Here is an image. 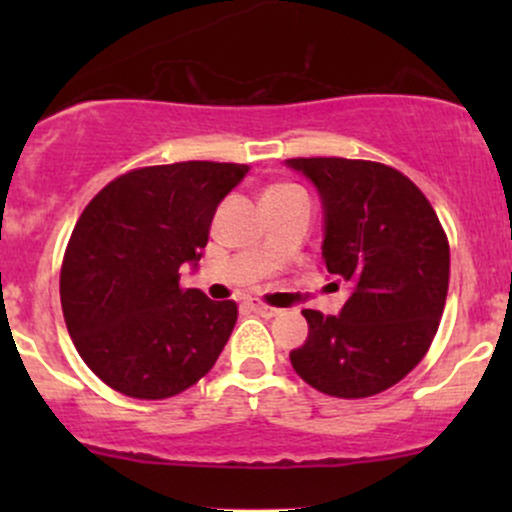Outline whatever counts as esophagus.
<instances>
[{
    "label": "esophagus",
    "mask_w": 512,
    "mask_h": 512,
    "mask_svg": "<svg viewBox=\"0 0 512 512\" xmlns=\"http://www.w3.org/2000/svg\"><path fill=\"white\" fill-rule=\"evenodd\" d=\"M245 305H248L252 313H257V315H262V317H274V315H279V308H272V305H267V303L248 301Z\"/></svg>",
    "instance_id": "34e87169"
}]
</instances>
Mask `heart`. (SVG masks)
<instances>
[{
    "instance_id": "b5f03b06",
    "label": "heart",
    "mask_w": 512,
    "mask_h": 512,
    "mask_svg": "<svg viewBox=\"0 0 512 512\" xmlns=\"http://www.w3.org/2000/svg\"><path fill=\"white\" fill-rule=\"evenodd\" d=\"M289 190H298L296 185H272L267 190V195H276V192H289Z\"/></svg>"
}]
</instances>
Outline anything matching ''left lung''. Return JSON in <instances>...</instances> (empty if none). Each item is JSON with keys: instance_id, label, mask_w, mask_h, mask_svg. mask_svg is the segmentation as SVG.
Masks as SVG:
<instances>
[{"instance_id": "1", "label": "left lung", "mask_w": 512, "mask_h": 512, "mask_svg": "<svg viewBox=\"0 0 512 512\" xmlns=\"http://www.w3.org/2000/svg\"><path fill=\"white\" fill-rule=\"evenodd\" d=\"M325 207L322 262L351 291L339 315L303 310L308 339L291 366L330 397L363 399L397 385L436 337L450 245L424 192L399 170L358 158H289Z\"/></svg>"}]
</instances>
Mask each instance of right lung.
Masks as SVG:
<instances>
[{
	"label": "right lung",
	"instance_id": "right-lung-1",
	"mask_svg": "<svg viewBox=\"0 0 512 512\" xmlns=\"http://www.w3.org/2000/svg\"><path fill=\"white\" fill-rule=\"evenodd\" d=\"M250 166L182 161L134 168L76 221L60 274L62 313L84 363L134 399H168L214 368L238 320L236 301L182 289L219 202Z\"/></svg>",
	"mask_w": 512,
	"mask_h": 512
}]
</instances>
